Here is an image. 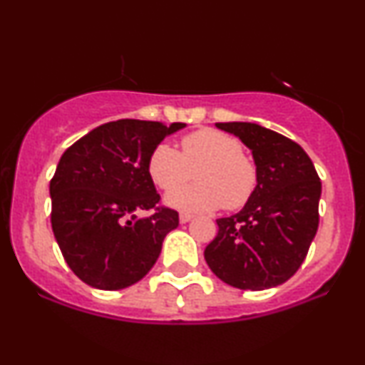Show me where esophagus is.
<instances>
[{
    "label": "esophagus",
    "mask_w": 365,
    "mask_h": 365,
    "mask_svg": "<svg viewBox=\"0 0 365 365\" xmlns=\"http://www.w3.org/2000/svg\"><path fill=\"white\" fill-rule=\"evenodd\" d=\"M192 217H194V216H192V215H188V212H182V215H180V223H188V221H190L192 220Z\"/></svg>",
    "instance_id": "obj_1"
}]
</instances>
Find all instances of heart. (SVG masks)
<instances>
[{
	"label": "heart",
	"instance_id": "heart-1",
	"mask_svg": "<svg viewBox=\"0 0 365 365\" xmlns=\"http://www.w3.org/2000/svg\"><path fill=\"white\" fill-rule=\"evenodd\" d=\"M194 170L197 183L178 189ZM148 175L159 190H171L165 197L166 206L183 212H209L221 206L240 209L257 187V168L244 154L240 140L211 128L183 137L182 153L168 144L156 145L149 154Z\"/></svg>",
	"mask_w": 365,
	"mask_h": 365
}]
</instances>
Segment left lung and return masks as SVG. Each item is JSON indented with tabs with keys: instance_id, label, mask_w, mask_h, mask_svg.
I'll return each mask as SVG.
<instances>
[{
	"instance_id": "1",
	"label": "left lung",
	"mask_w": 365,
	"mask_h": 365,
	"mask_svg": "<svg viewBox=\"0 0 365 365\" xmlns=\"http://www.w3.org/2000/svg\"><path fill=\"white\" fill-rule=\"evenodd\" d=\"M252 150L257 187L240 212L220 217L204 250L221 282L240 290H267L302 266L319 226L321 180L297 142L257 123H216Z\"/></svg>"
}]
</instances>
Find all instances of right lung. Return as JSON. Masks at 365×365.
Segmentation results:
<instances>
[{
    "label": "right lung",
    "mask_w": 365,
    "mask_h": 365,
    "mask_svg": "<svg viewBox=\"0 0 365 365\" xmlns=\"http://www.w3.org/2000/svg\"><path fill=\"white\" fill-rule=\"evenodd\" d=\"M185 123L118 120L91 130L63 153L49 183L51 226L63 257L83 283L121 290L158 261L178 212L158 207L149 154ZM154 208L150 217L140 210Z\"/></svg>",
    "instance_id": "obj_1"
}]
</instances>
